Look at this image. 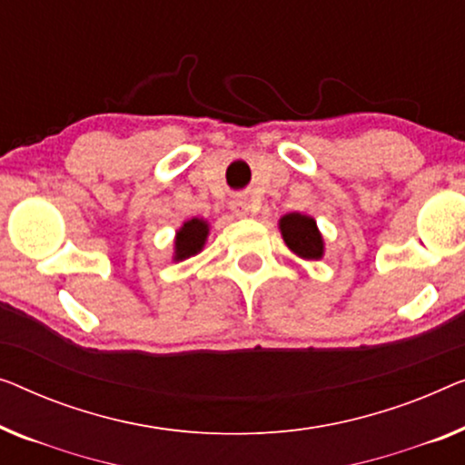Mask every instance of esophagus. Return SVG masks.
Listing matches in <instances>:
<instances>
[{"instance_id": "obj_1", "label": "esophagus", "mask_w": 465, "mask_h": 465, "mask_svg": "<svg viewBox=\"0 0 465 465\" xmlns=\"http://www.w3.org/2000/svg\"><path fill=\"white\" fill-rule=\"evenodd\" d=\"M231 210L237 213V216H249V212H252V201L247 197H234L231 201Z\"/></svg>"}]
</instances>
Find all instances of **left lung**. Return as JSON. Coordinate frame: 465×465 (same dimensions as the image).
I'll return each mask as SVG.
<instances>
[{
  "label": "left lung",
  "mask_w": 465,
  "mask_h": 465,
  "mask_svg": "<svg viewBox=\"0 0 465 465\" xmlns=\"http://www.w3.org/2000/svg\"><path fill=\"white\" fill-rule=\"evenodd\" d=\"M279 228L287 247L295 255L304 260H321L325 253V243L316 226L314 218L304 216V213H287L279 220Z\"/></svg>",
  "instance_id": "1"
}]
</instances>
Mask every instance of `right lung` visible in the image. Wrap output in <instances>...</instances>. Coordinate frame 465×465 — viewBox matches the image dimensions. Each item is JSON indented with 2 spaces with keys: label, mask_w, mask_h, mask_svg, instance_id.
Masks as SVG:
<instances>
[{
  "label": "right lung",
  "mask_w": 465,
  "mask_h": 465,
  "mask_svg": "<svg viewBox=\"0 0 465 465\" xmlns=\"http://www.w3.org/2000/svg\"><path fill=\"white\" fill-rule=\"evenodd\" d=\"M207 234H210V224L201 218H193L183 224V228L176 232V241H173V260H186L191 255L199 253L203 249Z\"/></svg>",
  "instance_id": "obj_1"
}]
</instances>
